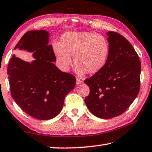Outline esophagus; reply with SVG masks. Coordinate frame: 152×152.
<instances>
[{
    "label": "esophagus",
    "instance_id": "esophagus-1",
    "mask_svg": "<svg viewBox=\"0 0 152 152\" xmlns=\"http://www.w3.org/2000/svg\"><path fill=\"white\" fill-rule=\"evenodd\" d=\"M83 83V81L80 79V78H76V85H79L80 83Z\"/></svg>",
    "mask_w": 152,
    "mask_h": 152
}]
</instances>
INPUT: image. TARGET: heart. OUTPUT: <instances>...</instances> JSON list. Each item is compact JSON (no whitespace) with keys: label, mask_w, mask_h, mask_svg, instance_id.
Segmentation results:
<instances>
[{"label":"heart","mask_w":152,"mask_h":152,"mask_svg":"<svg viewBox=\"0 0 152 152\" xmlns=\"http://www.w3.org/2000/svg\"><path fill=\"white\" fill-rule=\"evenodd\" d=\"M53 52L60 69L68 72L73 56L75 72L79 76L101 72L110 56V44L102 35L92 32H68L53 44Z\"/></svg>","instance_id":"heart-1"}]
</instances>
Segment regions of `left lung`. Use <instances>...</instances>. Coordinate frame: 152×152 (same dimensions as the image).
<instances>
[{
    "label": "left lung",
    "instance_id": "obj_1",
    "mask_svg": "<svg viewBox=\"0 0 152 152\" xmlns=\"http://www.w3.org/2000/svg\"><path fill=\"white\" fill-rule=\"evenodd\" d=\"M110 56L104 68L85 83L90 94L85 99L93 115L110 119L122 114L140 90L141 63L130 42L122 35L108 32Z\"/></svg>",
    "mask_w": 152,
    "mask_h": 152
}]
</instances>
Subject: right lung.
<instances>
[{"mask_svg":"<svg viewBox=\"0 0 152 152\" xmlns=\"http://www.w3.org/2000/svg\"><path fill=\"white\" fill-rule=\"evenodd\" d=\"M48 42L46 30L28 31L15 49L33 53L35 60L26 62L14 54L7 66L13 99L28 115L41 120L59 114L66 95L76 85L73 75L62 72L53 63L56 58Z\"/></svg>","mask_w":152,"mask_h":152,"instance_id":"obj_1","label":"right lung"}]
</instances>
